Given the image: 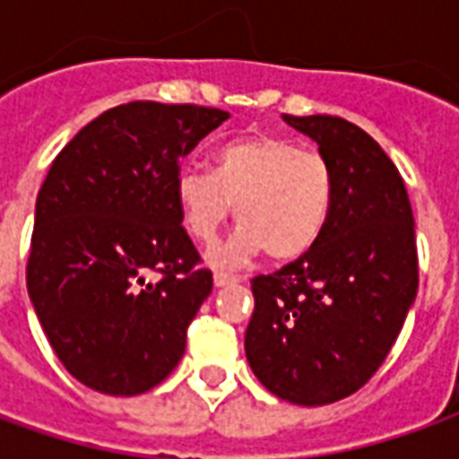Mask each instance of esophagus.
Listing matches in <instances>:
<instances>
[{
    "label": "esophagus",
    "instance_id": "esophagus-1",
    "mask_svg": "<svg viewBox=\"0 0 459 459\" xmlns=\"http://www.w3.org/2000/svg\"><path fill=\"white\" fill-rule=\"evenodd\" d=\"M236 282H238V280L233 278V275H226V273H216V275H213V285H216V288H229V285H236Z\"/></svg>",
    "mask_w": 459,
    "mask_h": 459
}]
</instances>
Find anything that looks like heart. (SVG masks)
<instances>
[{
	"instance_id": "b5f03b06",
	"label": "heart",
	"mask_w": 459,
	"mask_h": 459,
	"mask_svg": "<svg viewBox=\"0 0 459 459\" xmlns=\"http://www.w3.org/2000/svg\"><path fill=\"white\" fill-rule=\"evenodd\" d=\"M174 196L191 238H216L233 206L240 229L211 253L219 265H243L263 250L298 260L327 229L334 174L329 161L285 137H243L213 154V169H181Z\"/></svg>"
}]
</instances>
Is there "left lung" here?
I'll list each match as a JSON object with an SVG mask.
<instances>
[{
  "instance_id": "8db88e82",
  "label": "left lung",
  "mask_w": 459,
  "mask_h": 459,
  "mask_svg": "<svg viewBox=\"0 0 459 459\" xmlns=\"http://www.w3.org/2000/svg\"><path fill=\"white\" fill-rule=\"evenodd\" d=\"M282 120L317 142L334 201L315 248L250 282L246 356L270 394L327 405L378 371L413 307V209L395 164L361 127L332 115Z\"/></svg>"
}]
</instances>
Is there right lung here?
Masks as SVG:
<instances>
[{"instance_id":"1","label":"right lung","mask_w":459,"mask_h":459,"mask_svg":"<svg viewBox=\"0 0 459 459\" xmlns=\"http://www.w3.org/2000/svg\"><path fill=\"white\" fill-rule=\"evenodd\" d=\"M229 117L201 105H117L51 164L26 288L56 356L88 388L144 394L181 361L213 275L196 268L174 179L181 157Z\"/></svg>"}]
</instances>
